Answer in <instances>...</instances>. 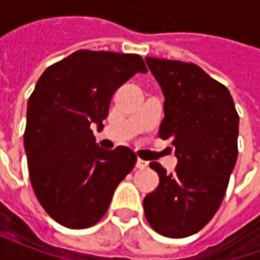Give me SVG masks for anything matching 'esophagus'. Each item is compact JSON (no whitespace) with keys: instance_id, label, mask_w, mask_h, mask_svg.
I'll use <instances>...</instances> for the list:
<instances>
[{"instance_id":"1","label":"esophagus","mask_w":260,"mask_h":260,"mask_svg":"<svg viewBox=\"0 0 260 260\" xmlns=\"http://www.w3.org/2000/svg\"><path fill=\"white\" fill-rule=\"evenodd\" d=\"M136 167L141 170L147 169V167H149V163H147V161H145V160H142V158H138V161H136Z\"/></svg>"}]
</instances>
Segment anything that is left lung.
<instances>
[{"instance_id":"obj_1","label":"left lung","mask_w":260,"mask_h":260,"mask_svg":"<svg viewBox=\"0 0 260 260\" xmlns=\"http://www.w3.org/2000/svg\"><path fill=\"white\" fill-rule=\"evenodd\" d=\"M164 94L158 135L171 139L178 164L169 174L156 161L160 184L143 199L152 229L184 238L206 225L223 202L238 156L240 117L229 89L195 64L145 58Z\"/></svg>"}]
</instances>
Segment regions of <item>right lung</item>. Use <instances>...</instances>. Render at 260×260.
<instances>
[{"label":"right lung","mask_w":260,"mask_h":260,"mask_svg":"<svg viewBox=\"0 0 260 260\" xmlns=\"http://www.w3.org/2000/svg\"><path fill=\"white\" fill-rule=\"evenodd\" d=\"M138 72H147L138 54L79 50L48 67L29 97L23 143L31 186L64 227L96 224L135 167L129 147L99 146L91 125L103 126L115 90Z\"/></svg>","instance_id":"obj_1"}]
</instances>
